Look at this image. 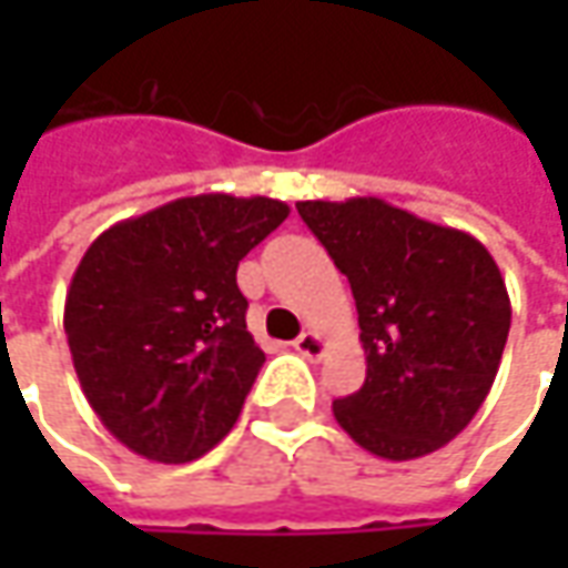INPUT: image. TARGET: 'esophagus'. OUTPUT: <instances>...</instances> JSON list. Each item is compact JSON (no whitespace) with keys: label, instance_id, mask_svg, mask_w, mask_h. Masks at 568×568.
Returning <instances> with one entry per match:
<instances>
[{"label":"esophagus","instance_id":"obj_1","mask_svg":"<svg viewBox=\"0 0 568 568\" xmlns=\"http://www.w3.org/2000/svg\"><path fill=\"white\" fill-rule=\"evenodd\" d=\"M294 351L300 357H306V361H318V357L325 354V341H322V335H316V332H303V335L294 341Z\"/></svg>","mask_w":568,"mask_h":568}]
</instances>
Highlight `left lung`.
Wrapping results in <instances>:
<instances>
[{
  "mask_svg": "<svg viewBox=\"0 0 568 568\" xmlns=\"http://www.w3.org/2000/svg\"><path fill=\"white\" fill-rule=\"evenodd\" d=\"M357 300L366 382L332 404L366 452L410 462L443 448L490 395L513 325L480 240L382 199L296 202Z\"/></svg>",
  "mask_w": 568,
  "mask_h": 568,
  "instance_id": "8db88e82",
  "label": "left lung"
}]
</instances>
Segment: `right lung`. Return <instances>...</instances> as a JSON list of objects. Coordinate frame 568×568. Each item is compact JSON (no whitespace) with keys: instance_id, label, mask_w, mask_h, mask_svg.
<instances>
[{"instance_id":"right-lung-1","label":"right lung","mask_w":568,"mask_h":568,"mask_svg":"<svg viewBox=\"0 0 568 568\" xmlns=\"http://www.w3.org/2000/svg\"><path fill=\"white\" fill-rule=\"evenodd\" d=\"M287 214L265 195H189L88 246L62 322L81 392L122 446L180 465L233 429L265 363L236 265Z\"/></svg>"}]
</instances>
